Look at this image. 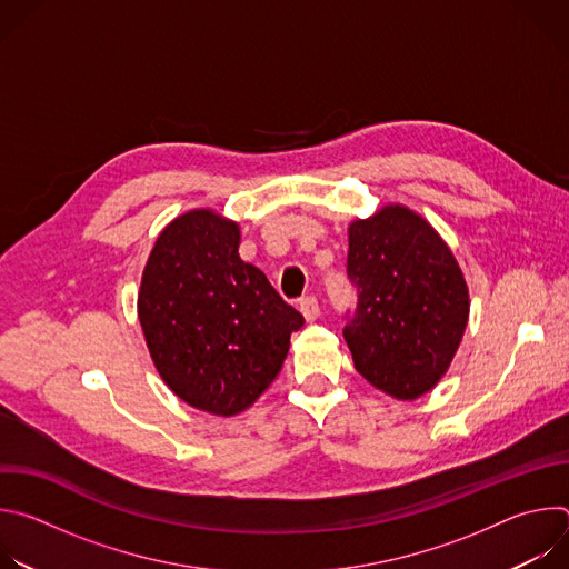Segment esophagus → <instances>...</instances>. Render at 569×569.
Instances as JSON below:
<instances>
[{"mask_svg": "<svg viewBox=\"0 0 569 569\" xmlns=\"http://www.w3.org/2000/svg\"><path fill=\"white\" fill-rule=\"evenodd\" d=\"M299 310H301V315L306 317V321H315V319L319 317V303H317V299L310 297V295L299 301Z\"/></svg>", "mask_w": 569, "mask_h": 569, "instance_id": "esophagus-1", "label": "esophagus"}]
</instances>
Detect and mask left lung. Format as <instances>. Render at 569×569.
Instances as JSON below:
<instances>
[{
  "instance_id": "left-lung-1",
  "label": "left lung",
  "mask_w": 569,
  "mask_h": 569,
  "mask_svg": "<svg viewBox=\"0 0 569 569\" xmlns=\"http://www.w3.org/2000/svg\"><path fill=\"white\" fill-rule=\"evenodd\" d=\"M358 306L345 340L376 389L415 400L448 371L468 323V286L435 227L402 204L349 224Z\"/></svg>"
}]
</instances>
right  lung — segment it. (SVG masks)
Wrapping results in <instances>:
<instances>
[{"label": "right lung", "mask_w": 569, "mask_h": 569, "mask_svg": "<svg viewBox=\"0 0 569 569\" xmlns=\"http://www.w3.org/2000/svg\"><path fill=\"white\" fill-rule=\"evenodd\" d=\"M240 229L211 209L178 216L154 240L137 312L150 358L191 408L233 417L272 385L303 317L238 257Z\"/></svg>", "instance_id": "1"}]
</instances>
